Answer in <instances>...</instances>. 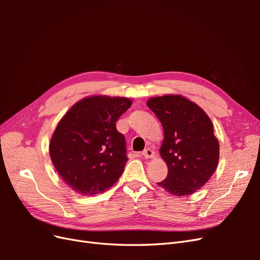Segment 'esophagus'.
<instances>
[{
    "instance_id": "obj_1",
    "label": "esophagus",
    "mask_w": 260,
    "mask_h": 260,
    "mask_svg": "<svg viewBox=\"0 0 260 260\" xmlns=\"http://www.w3.org/2000/svg\"><path fill=\"white\" fill-rule=\"evenodd\" d=\"M142 156L144 157V158H153V157L155 156V152L152 148H146L142 152Z\"/></svg>"
}]
</instances>
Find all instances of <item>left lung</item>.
Segmentation results:
<instances>
[{
	"label": "left lung",
	"instance_id": "1",
	"mask_svg": "<svg viewBox=\"0 0 260 260\" xmlns=\"http://www.w3.org/2000/svg\"><path fill=\"white\" fill-rule=\"evenodd\" d=\"M146 104L165 133L160 155L168 175L157 184L176 196L193 194L209 180L219 160V143L209 117L181 95L152 98Z\"/></svg>",
	"mask_w": 260,
	"mask_h": 260
}]
</instances>
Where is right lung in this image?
<instances>
[{
    "instance_id": "obj_1",
    "label": "right lung",
    "mask_w": 260,
    "mask_h": 260,
    "mask_svg": "<svg viewBox=\"0 0 260 260\" xmlns=\"http://www.w3.org/2000/svg\"><path fill=\"white\" fill-rule=\"evenodd\" d=\"M131 104L125 98H86L57 124L50 143L51 159L65 183L78 194L104 192L122 175L127 147L116 121Z\"/></svg>"
}]
</instances>
